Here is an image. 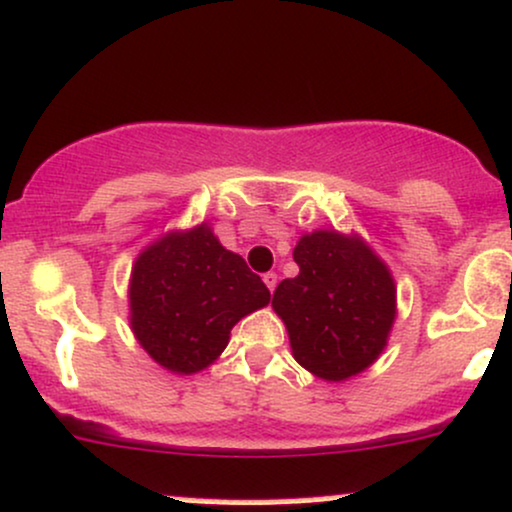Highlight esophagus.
Instances as JSON below:
<instances>
[{"label": "esophagus", "mask_w": 512, "mask_h": 512, "mask_svg": "<svg viewBox=\"0 0 512 512\" xmlns=\"http://www.w3.org/2000/svg\"><path fill=\"white\" fill-rule=\"evenodd\" d=\"M263 283H266V287H268V290H275V285H278V275H275V273H266V275H263Z\"/></svg>", "instance_id": "obj_1"}]
</instances>
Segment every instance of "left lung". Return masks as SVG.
<instances>
[{
    "mask_svg": "<svg viewBox=\"0 0 512 512\" xmlns=\"http://www.w3.org/2000/svg\"><path fill=\"white\" fill-rule=\"evenodd\" d=\"M292 258L297 278L273 292L292 358L324 382H346L384 353L396 321V283L387 263L355 232L314 229Z\"/></svg>",
    "mask_w": 512,
    "mask_h": 512,
    "instance_id": "1",
    "label": "left lung"
}]
</instances>
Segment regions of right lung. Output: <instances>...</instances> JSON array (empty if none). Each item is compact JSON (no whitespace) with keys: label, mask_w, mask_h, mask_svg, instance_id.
I'll list each match as a JSON object with an SVG mask.
<instances>
[{"label":"right lung","mask_w":512,"mask_h":512,"mask_svg":"<svg viewBox=\"0 0 512 512\" xmlns=\"http://www.w3.org/2000/svg\"><path fill=\"white\" fill-rule=\"evenodd\" d=\"M268 302L263 280L220 244L208 222L169 229L132 263L130 329L149 358L174 375L210 367L234 324Z\"/></svg>","instance_id":"1"}]
</instances>
